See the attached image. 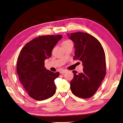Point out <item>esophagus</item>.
Segmentation results:
<instances>
[{
	"mask_svg": "<svg viewBox=\"0 0 123 123\" xmlns=\"http://www.w3.org/2000/svg\"><path fill=\"white\" fill-rule=\"evenodd\" d=\"M67 72L66 70H61V71H60V73H61V74H64L65 73H66Z\"/></svg>",
	"mask_w": 123,
	"mask_h": 123,
	"instance_id": "1",
	"label": "esophagus"
}]
</instances>
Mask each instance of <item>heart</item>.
<instances>
[{
  "label": "heart",
  "mask_w": 123,
  "mask_h": 123,
  "mask_svg": "<svg viewBox=\"0 0 123 123\" xmlns=\"http://www.w3.org/2000/svg\"><path fill=\"white\" fill-rule=\"evenodd\" d=\"M70 42V40H65V41H64V42H63V43H68V42Z\"/></svg>",
  "instance_id": "heart-1"
}]
</instances>
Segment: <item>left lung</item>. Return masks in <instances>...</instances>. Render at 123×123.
<instances>
[{
    "label": "left lung",
    "instance_id": "obj_1",
    "mask_svg": "<svg viewBox=\"0 0 123 123\" xmlns=\"http://www.w3.org/2000/svg\"><path fill=\"white\" fill-rule=\"evenodd\" d=\"M74 43V59L82 62L83 72L73 70L70 89L75 96L83 98L92 97L98 89L106 75L105 54L100 42L87 32L67 34Z\"/></svg>",
    "mask_w": 123,
    "mask_h": 123
}]
</instances>
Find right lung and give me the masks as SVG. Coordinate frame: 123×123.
I'll return each instance as SVG.
<instances>
[{
    "label": "right lung",
    "instance_id": "add662e5",
    "mask_svg": "<svg viewBox=\"0 0 123 123\" xmlns=\"http://www.w3.org/2000/svg\"><path fill=\"white\" fill-rule=\"evenodd\" d=\"M61 35L37 37L27 43L17 59L19 80L32 98L43 100L53 96L56 92L54 80L59 75L45 67V60L51 57V51Z\"/></svg>",
    "mask_w": 123,
    "mask_h": 123
}]
</instances>
